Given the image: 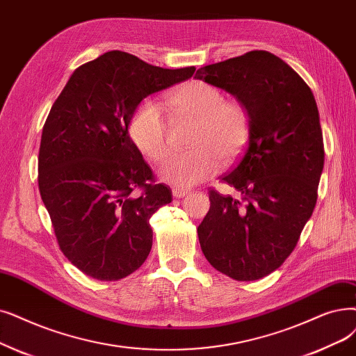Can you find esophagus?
<instances>
[{
  "instance_id": "1",
  "label": "esophagus",
  "mask_w": 356,
  "mask_h": 356,
  "mask_svg": "<svg viewBox=\"0 0 356 356\" xmlns=\"http://www.w3.org/2000/svg\"><path fill=\"white\" fill-rule=\"evenodd\" d=\"M191 192L188 191V189H181V188H175L173 189V196L175 197H183V196H186V195H189Z\"/></svg>"
}]
</instances>
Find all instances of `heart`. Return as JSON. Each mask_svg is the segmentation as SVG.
<instances>
[{
    "instance_id": "1",
    "label": "heart",
    "mask_w": 356,
    "mask_h": 356,
    "mask_svg": "<svg viewBox=\"0 0 356 356\" xmlns=\"http://www.w3.org/2000/svg\"><path fill=\"white\" fill-rule=\"evenodd\" d=\"M176 109L197 118L189 151L173 152L161 164L160 177L176 188H191L213 176L221 156L233 159L250 135V115L238 102H225L224 92L207 81H191L168 97ZM134 144L152 161H160L168 148V129L163 107L152 99L138 104L131 122Z\"/></svg>"
}]
</instances>
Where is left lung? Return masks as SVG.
Here are the masks:
<instances>
[{"label":"left lung","mask_w":356,"mask_h":356,"mask_svg":"<svg viewBox=\"0 0 356 356\" xmlns=\"http://www.w3.org/2000/svg\"><path fill=\"white\" fill-rule=\"evenodd\" d=\"M233 95L250 115L249 143L221 180L240 196L209 191L197 227L207 260L236 281H256L280 268L314 211L324 165L313 91L281 58L252 51L196 71Z\"/></svg>","instance_id":"left-lung-1"}]
</instances>
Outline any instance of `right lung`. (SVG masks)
I'll use <instances>...</instances> for the list:
<instances>
[{
    "instance_id": "1",
    "label": "right lung",
    "mask_w": 356,
    "mask_h": 356,
    "mask_svg": "<svg viewBox=\"0 0 356 356\" xmlns=\"http://www.w3.org/2000/svg\"><path fill=\"white\" fill-rule=\"evenodd\" d=\"M195 70H165L112 51L76 68L55 100L42 131L39 191L59 249L87 276L118 281L148 257L149 218L172 202V191L152 183L129 122L145 97Z\"/></svg>"
}]
</instances>
